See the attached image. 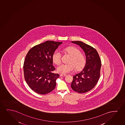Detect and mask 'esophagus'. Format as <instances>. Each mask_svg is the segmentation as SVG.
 <instances>
[{
    "instance_id": "34e87169",
    "label": "esophagus",
    "mask_w": 125,
    "mask_h": 125,
    "mask_svg": "<svg viewBox=\"0 0 125 125\" xmlns=\"http://www.w3.org/2000/svg\"><path fill=\"white\" fill-rule=\"evenodd\" d=\"M60 75V76H61V77H64V76H66L67 75L66 74H61Z\"/></svg>"
}]
</instances>
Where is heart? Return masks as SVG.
<instances>
[{
    "instance_id": "heart-1",
    "label": "heart",
    "mask_w": 125,
    "mask_h": 125,
    "mask_svg": "<svg viewBox=\"0 0 125 125\" xmlns=\"http://www.w3.org/2000/svg\"><path fill=\"white\" fill-rule=\"evenodd\" d=\"M63 51L67 53L70 57L69 59V63H62L57 67L58 72L63 74H66L73 71L75 69L80 70L84 67L86 63V58L84 55L81 53L79 50L75 47L70 46L63 49ZM62 54L59 51H56L52 57L54 63L59 64L61 62Z\"/></svg>"
}]
</instances>
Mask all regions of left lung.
<instances>
[{
	"label": "left lung",
	"instance_id": "8db88e82",
	"mask_svg": "<svg viewBox=\"0 0 125 125\" xmlns=\"http://www.w3.org/2000/svg\"><path fill=\"white\" fill-rule=\"evenodd\" d=\"M79 45L86 55V63L79 73L73 75L71 87L73 91L83 94L95 86L100 77L101 60L97 52L93 47L80 41H72Z\"/></svg>",
	"mask_w": 125,
	"mask_h": 125
}]
</instances>
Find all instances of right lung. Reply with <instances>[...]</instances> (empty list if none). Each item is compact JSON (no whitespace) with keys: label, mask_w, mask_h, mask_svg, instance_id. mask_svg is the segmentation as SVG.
<instances>
[{"label":"right lung","mask_w":125,"mask_h":125,"mask_svg":"<svg viewBox=\"0 0 125 125\" xmlns=\"http://www.w3.org/2000/svg\"><path fill=\"white\" fill-rule=\"evenodd\" d=\"M62 42L46 41L33 47L26 55L23 65L24 78L30 88L38 94L51 92L56 86L58 74L52 73V55Z\"/></svg>","instance_id":"obj_1"}]
</instances>
